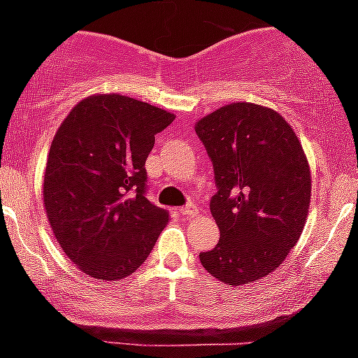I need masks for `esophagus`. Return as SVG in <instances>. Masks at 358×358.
Wrapping results in <instances>:
<instances>
[{
	"instance_id": "1",
	"label": "esophagus",
	"mask_w": 358,
	"mask_h": 358,
	"mask_svg": "<svg viewBox=\"0 0 358 358\" xmlns=\"http://www.w3.org/2000/svg\"><path fill=\"white\" fill-rule=\"evenodd\" d=\"M178 213L182 216H185V218H192V216H197V208L192 204V202H189V204H187V206L180 208Z\"/></svg>"
}]
</instances>
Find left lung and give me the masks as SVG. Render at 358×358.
Instances as JSON below:
<instances>
[{"mask_svg": "<svg viewBox=\"0 0 358 358\" xmlns=\"http://www.w3.org/2000/svg\"><path fill=\"white\" fill-rule=\"evenodd\" d=\"M215 169L209 208L220 229L206 270L229 286L256 282L286 259L308 218L312 176L294 129L279 112L234 102L197 121Z\"/></svg>", "mask_w": 358, "mask_h": 358, "instance_id": "left-lung-1", "label": "left lung"}]
</instances>
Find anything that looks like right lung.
Wrapping results in <instances>:
<instances>
[{
  "instance_id": "1",
  "label": "right lung",
  "mask_w": 358,
  "mask_h": 358,
  "mask_svg": "<svg viewBox=\"0 0 358 358\" xmlns=\"http://www.w3.org/2000/svg\"><path fill=\"white\" fill-rule=\"evenodd\" d=\"M175 114L109 93L74 107L48 152L46 216L60 248L93 279L135 272L169 220L145 197V161Z\"/></svg>"
}]
</instances>
